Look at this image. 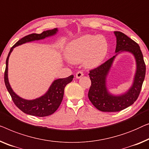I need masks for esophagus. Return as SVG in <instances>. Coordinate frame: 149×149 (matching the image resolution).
<instances>
[{"label": "esophagus", "instance_id": "obj_1", "mask_svg": "<svg viewBox=\"0 0 149 149\" xmlns=\"http://www.w3.org/2000/svg\"><path fill=\"white\" fill-rule=\"evenodd\" d=\"M83 75H84V74H83V72H82V71H79V72H77L76 73V77H77V79L81 78V77H83Z\"/></svg>", "mask_w": 149, "mask_h": 149}]
</instances>
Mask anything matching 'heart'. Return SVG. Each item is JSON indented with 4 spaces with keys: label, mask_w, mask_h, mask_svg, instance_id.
<instances>
[{
    "label": "heart",
    "mask_w": 149,
    "mask_h": 149,
    "mask_svg": "<svg viewBox=\"0 0 149 149\" xmlns=\"http://www.w3.org/2000/svg\"><path fill=\"white\" fill-rule=\"evenodd\" d=\"M108 46L101 36H83L70 42L66 47V56L72 63L83 60L85 66L93 67L101 64L106 56Z\"/></svg>",
    "instance_id": "obj_1"
}]
</instances>
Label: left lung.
<instances>
[{"label":"left lung","instance_id":"left-lung-1","mask_svg":"<svg viewBox=\"0 0 149 149\" xmlns=\"http://www.w3.org/2000/svg\"><path fill=\"white\" fill-rule=\"evenodd\" d=\"M114 34L116 37V54L105 63L90 70L89 74L91 85L88 97L92 104L101 111H119L132 105L139 97L145 77L146 66L139 44L122 32L114 31ZM123 51L133 54L137 68L132 86L124 94L114 96L107 89V77L116 56Z\"/></svg>","mask_w":149,"mask_h":149}]
</instances>
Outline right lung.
<instances>
[{
  "label": "right lung",
  "mask_w": 149,
  "mask_h": 149,
  "mask_svg": "<svg viewBox=\"0 0 149 149\" xmlns=\"http://www.w3.org/2000/svg\"><path fill=\"white\" fill-rule=\"evenodd\" d=\"M57 28L54 29L47 30L43 31L42 33H32L21 38L10 49L7 58L6 60V68L5 72V83L6 89L11 96V98L16 106L24 113L29 115L45 117L54 113L58 108L61 103L64 96V88L66 85L72 81L74 76L70 75L68 77L64 79H58L55 80L52 83L48 90L44 95L36 98L35 100H27L19 97L13 91L10 87L8 79V58L10 53L15 47L25 43L33 42L36 40H40L43 39L54 36L58 32Z\"/></svg>",
  "instance_id": "right-lung-1"
}]
</instances>
